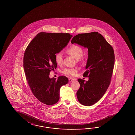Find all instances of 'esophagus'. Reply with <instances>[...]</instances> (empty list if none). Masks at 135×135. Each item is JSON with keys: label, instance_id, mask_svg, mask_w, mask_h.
<instances>
[{"label": "esophagus", "instance_id": "obj_1", "mask_svg": "<svg viewBox=\"0 0 135 135\" xmlns=\"http://www.w3.org/2000/svg\"><path fill=\"white\" fill-rule=\"evenodd\" d=\"M74 80H75L74 79H73V78H69V82L73 81Z\"/></svg>", "mask_w": 135, "mask_h": 135}]
</instances>
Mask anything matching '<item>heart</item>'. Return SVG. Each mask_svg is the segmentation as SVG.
Wrapping results in <instances>:
<instances>
[{
    "label": "heart",
    "mask_w": 135,
    "mask_h": 135,
    "mask_svg": "<svg viewBox=\"0 0 135 135\" xmlns=\"http://www.w3.org/2000/svg\"><path fill=\"white\" fill-rule=\"evenodd\" d=\"M66 52L78 59L80 62H84L85 58L83 57V50L82 47L78 45L74 44L70 46L66 50ZM55 61L58 65H61L63 62V55L61 52H58L55 55ZM78 71L77 68H65L62 71L64 74L69 76H74Z\"/></svg>",
    "instance_id": "b5f03b06"
}]
</instances>
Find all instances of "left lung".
<instances>
[{"label":"left lung","mask_w":135,"mask_h":135,"mask_svg":"<svg viewBox=\"0 0 135 135\" xmlns=\"http://www.w3.org/2000/svg\"><path fill=\"white\" fill-rule=\"evenodd\" d=\"M71 42L86 47L88 58L84 77L79 79L80 87L77 97L81 104L89 106L99 100L106 92L111 81L114 66L115 55L112 46L97 32L77 35Z\"/></svg>","instance_id":"obj_1"}]
</instances>
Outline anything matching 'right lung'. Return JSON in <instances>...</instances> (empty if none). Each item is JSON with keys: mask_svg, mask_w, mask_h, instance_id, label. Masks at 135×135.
I'll return each instance as SVG.
<instances>
[{"mask_svg": "<svg viewBox=\"0 0 135 135\" xmlns=\"http://www.w3.org/2000/svg\"><path fill=\"white\" fill-rule=\"evenodd\" d=\"M72 36L62 33L40 32L31 40L25 51L23 65L26 78L33 94L47 105L59 100L61 87L69 83L68 78H49L57 67L55 55L66 46Z\"/></svg>", "mask_w": 135, "mask_h": 135, "instance_id": "add662e5", "label": "right lung"}]
</instances>
